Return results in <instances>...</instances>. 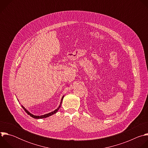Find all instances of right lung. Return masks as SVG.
<instances>
[{
  "mask_svg": "<svg viewBox=\"0 0 148 148\" xmlns=\"http://www.w3.org/2000/svg\"><path fill=\"white\" fill-rule=\"evenodd\" d=\"M63 98H64V96H63V97H62L61 101V102H60V105H59V107L57 108V109H56V110H54V111H53V112H50V113H49V114H45V115H40V116H36V115H34L30 114L27 110H26V108H25L24 107H23V106H22V108L24 109V110L25 111V112H26L28 115H29L30 116L33 117V118H36V119L46 118H47V117H49V116H51V115H52L56 114V113L58 111V110H59V108H60V107H61V103H62V99H63Z\"/></svg>",
  "mask_w": 148,
  "mask_h": 148,
  "instance_id": "1",
  "label": "right lung"
}]
</instances>
